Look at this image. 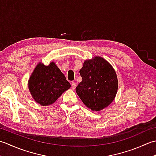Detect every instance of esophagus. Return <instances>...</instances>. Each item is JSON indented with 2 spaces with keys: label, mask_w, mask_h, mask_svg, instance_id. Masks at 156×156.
Returning a JSON list of instances; mask_svg holds the SVG:
<instances>
[{
  "label": "esophagus",
  "mask_w": 156,
  "mask_h": 156,
  "mask_svg": "<svg viewBox=\"0 0 156 156\" xmlns=\"http://www.w3.org/2000/svg\"><path fill=\"white\" fill-rule=\"evenodd\" d=\"M71 85H72V88L73 89V90H74V89L76 88V84L74 82H72Z\"/></svg>",
  "instance_id": "obj_1"
}]
</instances>
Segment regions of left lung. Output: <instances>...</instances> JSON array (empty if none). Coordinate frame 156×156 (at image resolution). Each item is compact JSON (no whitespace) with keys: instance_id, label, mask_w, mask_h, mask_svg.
<instances>
[{"instance_id":"8db88e82","label":"left lung","mask_w":156,"mask_h":156,"mask_svg":"<svg viewBox=\"0 0 156 156\" xmlns=\"http://www.w3.org/2000/svg\"><path fill=\"white\" fill-rule=\"evenodd\" d=\"M80 73L82 80L76 92L88 108L101 111L114 101L118 89L117 76L107 60L99 56L86 60Z\"/></svg>"}]
</instances>
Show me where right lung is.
Segmentation results:
<instances>
[{
  "label": "right lung",
  "mask_w": 156,
  "mask_h": 156,
  "mask_svg": "<svg viewBox=\"0 0 156 156\" xmlns=\"http://www.w3.org/2000/svg\"><path fill=\"white\" fill-rule=\"evenodd\" d=\"M28 87L37 103L48 106L57 101L71 85L55 63L51 62L48 66L39 63L29 78Z\"/></svg>",
  "instance_id": "right-lung-1"
}]
</instances>
